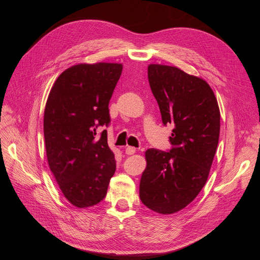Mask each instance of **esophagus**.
Here are the masks:
<instances>
[{"mask_svg": "<svg viewBox=\"0 0 260 260\" xmlns=\"http://www.w3.org/2000/svg\"><path fill=\"white\" fill-rule=\"evenodd\" d=\"M136 152H137V149L135 147H132V146L125 147V154L127 155H133Z\"/></svg>", "mask_w": 260, "mask_h": 260, "instance_id": "34e87169", "label": "esophagus"}]
</instances>
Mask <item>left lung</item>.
<instances>
[{
	"instance_id": "left-lung-1",
	"label": "left lung",
	"mask_w": 260,
	"mask_h": 260,
	"mask_svg": "<svg viewBox=\"0 0 260 260\" xmlns=\"http://www.w3.org/2000/svg\"><path fill=\"white\" fill-rule=\"evenodd\" d=\"M147 77L164 124L174 125L170 152L149 148L140 199L151 210L171 215L185 208L205 185L220 133L215 93L200 77L178 67L149 64Z\"/></svg>"
}]
</instances>
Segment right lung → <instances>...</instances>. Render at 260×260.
<instances>
[{
  "label": "right lung",
  "mask_w": 260,
  "mask_h": 260,
  "mask_svg": "<svg viewBox=\"0 0 260 260\" xmlns=\"http://www.w3.org/2000/svg\"><path fill=\"white\" fill-rule=\"evenodd\" d=\"M122 64L95 62L67 68L54 82L43 118L46 158L65 199L78 208L96 205L106 196L116 170L104 130L108 103Z\"/></svg>",
  "instance_id": "add662e5"
}]
</instances>
